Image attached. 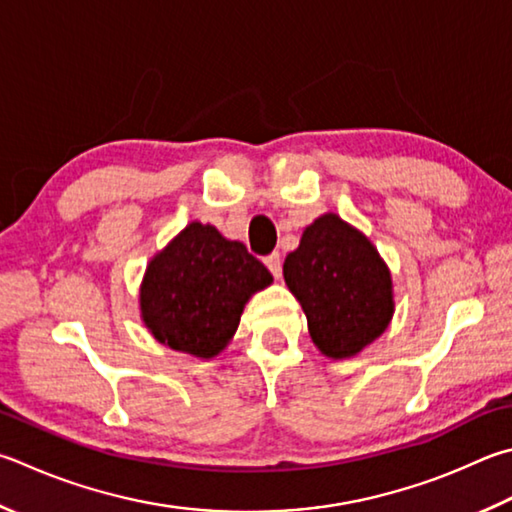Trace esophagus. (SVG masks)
Segmentation results:
<instances>
[{
    "label": "esophagus",
    "instance_id": "obj_1",
    "mask_svg": "<svg viewBox=\"0 0 512 512\" xmlns=\"http://www.w3.org/2000/svg\"><path fill=\"white\" fill-rule=\"evenodd\" d=\"M264 264H266L268 271L273 273L275 280H280V277H282V257H280V253H271L268 257H264Z\"/></svg>",
    "mask_w": 512,
    "mask_h": 512
}]
</instances>
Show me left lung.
Returning <instances> with one entry per match:
<instances>
[{
  "instance_id": "left-lung-1",
  "label": "left lung",
  "mask_w": 512,
  "mask_h": 512,
  "mask_svg": "<svg viewBox=\"0 0 512 512\" xmlns=\"http://www.w3.org/2000/svg\"><path fill=\"white\" fill-rule=\"evenodd\" d=\"M284 280L309 322L313 345L333 360L351 358L394 315L392 275L374 244L333 212L302 232L284 259Z\"/></svg>"
}]
</instances>
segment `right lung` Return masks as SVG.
<instances>
[{
  "mask_svg": "<svg viewBox=\"0 0 512 512\" xmlns=\"http://www.w3.org/2000/svg\"><path fill=\"white\" fill-rule=\"evenodd\" d=\"M271 282L241 241L192 221L147 264L141 318L161 345L215 358L235 336L250 295Z\"/></svg>",
  "mask_w": 512,
  "mask_h": 512,
  "instance_id": "right-lung-1",
  "label": "right lung"
}]
</instances>
